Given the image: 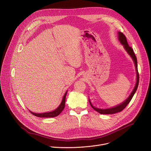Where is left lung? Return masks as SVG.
<instances>
[{
    "mask_svg": "<svg viewBox=\"0 0 151 151\" xmlns=\"http://www.w3.org/2000/svg\"><path fill=\"white\" fill-rule=\"evenodd\" d=\"M119 41L121 42V43L124 45V48L125 49V50L127 51L129 53V54L130 55V56L132 58L134 63V65H135L136 67V70H137V83L135 86H134V88L133 89V91L132 92L131 94L130 95V96L128 97V99H127L124 102H123L122 104H121L119 105H117L114 108H108V109H99L97 108H95L92 106V105L91 104V101L90 102V104L92 106V108L93 109H94L95 110L97 111L98 113H100V114H114L118 112H121V111H122L127 105L129 104L130 101H131L132 97H133L134 93L137 91V88H138V83H139V73H138V65H137V57L135 54H134L133 49L132 48V47H130L128 43H127V38L125 36V35L121 32H119Z\"/></svg>",
    "mask_w": 151,
    "mask_h": 151,
    "instance_id": "left-lung-1",
    "label": "left lung"
}]
</instances>
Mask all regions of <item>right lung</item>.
<instances>
[{"instance_id":"1","label":"right lung","mask_w":151,"mask_h":151,"mask_svg":"<svg viewBox=\"0 0 151 151\" xmlns=\"http://www.w3.org/2000/svg\"><path fill=\"white\" fill-rule=\"evenodd\" d=\"M67 93V91L64 94V96H63V99L62 100V102H61L60 105H59V106L57 109H55L54 111H53L49 112V113H39V114L32 113V112L30 111H29L33 115H34L37 117H54L57 116L62 111L63 109L65 108V97H66Z\"/></svg>"}]
</instances>
